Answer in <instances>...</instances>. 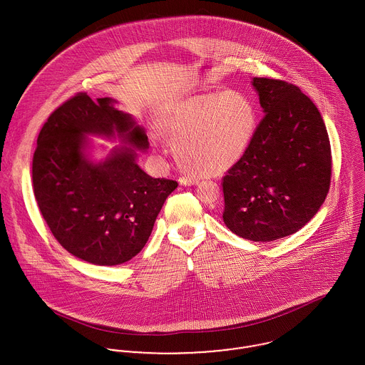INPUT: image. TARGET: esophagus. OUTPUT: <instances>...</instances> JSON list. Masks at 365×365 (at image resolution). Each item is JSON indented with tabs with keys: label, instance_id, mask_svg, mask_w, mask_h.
I'll return each instance as SVG.
<instances>
[{
	"label": "esophagus",
	"instance_id": "obj_1",
	"mask_svg": "<svg viewBox=\"0 0 365 365\" xmlns=\"http://www.w3.org/2000/svg\"><path fill=\"white\" fill-rule=\"evenodd\" d=\"M197 182L198 180L196 178H179V183L183 186H193V185H196Z\"/></svg>",
	"mask_w": 365,
	"mask_h": 365
}]
</instances>
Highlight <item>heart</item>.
Segmentation results:
<instances>
[{
    "mask_svg": "<svg viewBox=\"0 0 365 365\" xmlns=\"http://www.w3.org/2000/svg\"><path fill=\"white\" fill-rule=\"evenodd\" d=\"M258 125L252 100L237 91L180 98L165 108L160 133L175 144L180 167L198 175L222 172L249 148Z\"/></svg>",
    "mask_w": 365,
    "mask_h": 365,
    "instance_id": "heart-1",
    "label": "heart"
}]
</instances>
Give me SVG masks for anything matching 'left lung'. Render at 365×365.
<instances>
[{
    "label": "left lung",
    "instance_id": "left-lung-1",
    "mask_svg": "<svg viewBox=\"0 0 365 365\" xmlns=\"http://www.w3.org/2000/svg\"><path fill=\"white\" fill-rule=\"evenodd\" d=\"M265 113L245 155L224 178V222L237 236L272 242L318 212L331 185V144L318 108L294 84L252 78Z\"/></svg>",
    "mask_w": 365,
    "mask_h": 365
}]
</instances>
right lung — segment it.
Instances as JSON below:
<instances>
[{"instance_id":"1","label":"right lung","mask_w":365,"mask_h":365,"mask_svg":"<svg viewBox=\"0 0 365 365\" xmlns=\"http://www.w3.org/2000/svg\"><path fill=\"white\" fill-rule=\"evenodd\" d=\"M110 97L79 93L50 115L33 155V189L58 243L94 265H119L141 252L175 180L151 178L138 164L148 139ZM90 135L121 141L100 162Z\"/></svg>"}]
</instances>
